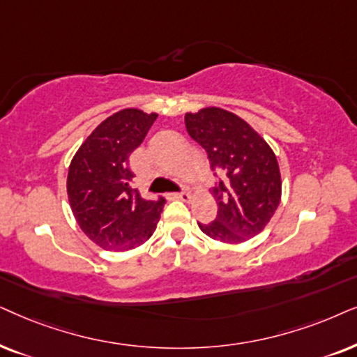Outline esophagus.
<instances>
[{
  "mask_svg": "<svg viewBox=\"0 0 357 357\" xmlns=\"http://www.w3.org/2000/svg\"><path fill=\"white\" fill-rule=\"evenodd\" d=\"M173 199H179V201H183V202H191L192 194L191 192H176V194H173Z\"/></svg>",
  "mask_w": 357,
  "mask_h": 357,
  "instance_id": "34e87169",
  "label": "esophagus"
}]
</instances>
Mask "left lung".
Segmentation results:
<instances>
[{"label":"left lung","instance_id":"left-lung-1","mask_svg":"<svg viewBox=\"0 0 357 357\" xmlns=\"http://www.w3.org/2000/svg\"><path fill=\"white\" fill-rule=\"evenodd\" d=\"M189 135L207 151L212 169L223 176L213 189L217 218L199 223L208 238L241 245L264 230L282 194L278 158L248 122L220 107L188 112Z\"/></svg>","mask_w":357,"mask_h":357}]
</instances>
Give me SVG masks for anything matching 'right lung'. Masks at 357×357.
<instances>
[{"instance_id": "add662e5", "label": "right lung", "mask_w": 357, "mask_h": 357, "mask_svg": "<svg viewBox=\"0 0 357 357\" xmlns=\"http://www.w3.org/2000/svg\"><path fill=\"white\" fill-rule=\"evenodd\" d=\"M156 117V112L122 109L104 119L71 158L66 176L71 212L99 248L130 251L153 235L165 199L146 201L130 188L129 156Z\"/></svg>"}]
</instances>
